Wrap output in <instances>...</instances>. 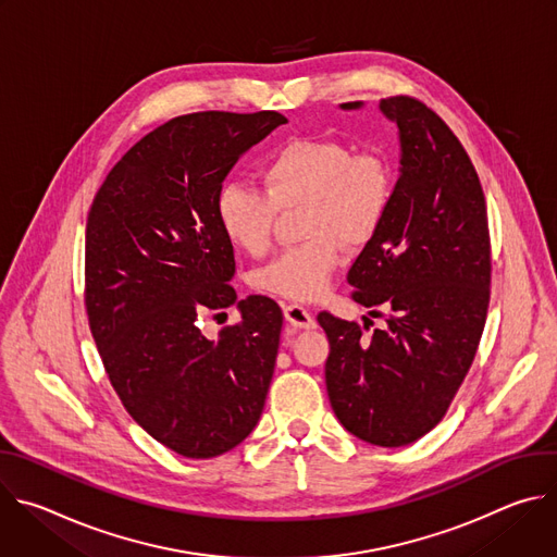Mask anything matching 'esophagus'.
<instances>
[{
    "label": "esophagus",
    "mask_w": 557,
    "mask_h": 557,
    "mask_svg": "<svg viewBox=\"0 0 557 557\" xmlns=\"http://www.w3.org/2000/svg\"><path fill=\"white\" fill-rule=\"evenodd\" d=\"M284 317H286V322H288L290 326H295V329H304V331L317 329L314 317H312L304 306H299V304H288V306H284Z\"/></svg>",
    "instance_id": "obj_1"
}]
</instances>
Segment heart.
<instances>
[{
    "mask_svg": "<svg viewBox=\"0 0 557 557\" xmlns=\"http://www.w3.org/2000/svg\"><path fill=\"white\" fill-rule=\"evenodd\" d=\"M264 191L226 183L215 213L226 240L262 256L273 237L277 211L306 205L304 233L310 240L275 256L253 273L260 293L293 301L322 297L342 264V243L366 245L381 226L394 172L379 151H355L335 138H293L262 168Z\"/></svg>",
    "mask_w": 557,
    "mask_h": 557,
    "instance_id": "heart-1",
    "label": "heart"
}]
</instances>
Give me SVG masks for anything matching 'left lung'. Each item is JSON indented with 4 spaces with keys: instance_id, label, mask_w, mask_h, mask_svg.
Instances as JSON below:
<instances>
[{
    "instance_id": "left-lung-1",
    "label": "left lung",
    "mask_w": 557,
    "mask_h": 557,
    "mask_svg": "<svg viewBox=\"0 0 557 557\" xmlns=\"http://www.w3.org/2000/svg\"><path fill=\"white\" fill-rule=\"evenodd\" d=\"M379 110L399 129V181L348 284L355 301L392 314L370 337L331 312L317 322L331 344L326 389L339 423L370 445L404 447L445 417L475 357L492 253L483 187L454 132L412 97L381 99Z\"/></svg>"
}]
</instances>
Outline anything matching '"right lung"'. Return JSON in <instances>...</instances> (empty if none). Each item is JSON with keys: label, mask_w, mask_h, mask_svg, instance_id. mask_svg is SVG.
<instances>
[{"label": "right lung", "mask_w": 557, "mask_h": 557, "mask_svg": "<svg viewBox=\"0 0 557 557\" xmlns=\"http://www.w3.org/2000/svg\"><path fill=\"white\" fill-rule=\"evenodd\" d=\"M277 112H196L143 136L101 185L86 228V308L106 372L132 419L185 458H213L258 425L275 370L280 306L237 301L215 339L205 310L235 304L233 247L215 200Z\"/></svg>", "instance_id": "obj_1"}]
</instances>
